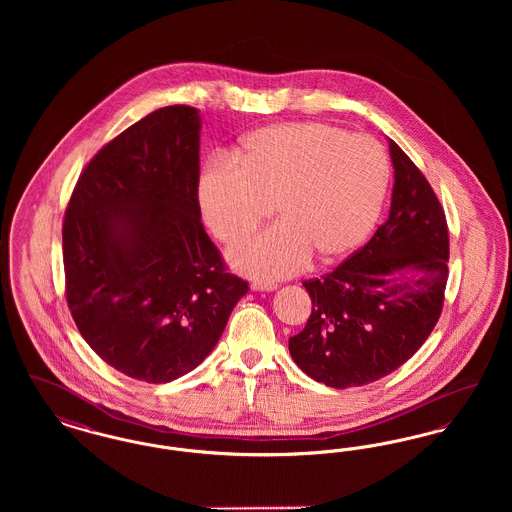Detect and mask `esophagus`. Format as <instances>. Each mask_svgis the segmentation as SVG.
<instances>
[{
    "label": "esophagus",
    "instance_id": "34e87169",
    "mask_svg": "<svg viewBox=\"0 0 512 512\" xmlns=\"http://www.w3.org/2000/svg\"><path fill=\"white\" fill-rule=\"evenodd\" d=\"M251 290L253 292H274L276 284H272V282H253Z\"/></svg>",
    "mask_w": 512,
    "mask_h": 512
}]
</instances>
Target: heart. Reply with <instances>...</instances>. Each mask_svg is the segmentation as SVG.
Segmentation results:
<instances>
[{
    "label": "heart",
    "instance_id": "1",
    "mask_svg": "<svg viewBox=\"0 0 512 512\" xmlns=\"http://www.w3.org/2000/svg\"><path fill=\"white\" fill-rule=\"evenodd\" d=\"M390 184L382 146L324 122H282L253 130L236 155L209 161L197 201L224 244L249 238L274 203L270 230L230 251L232 267L261 280L288 278L309 265H332L374 230Z\"/></svg>",
    "mask_w": 512,
    "mask_h": 512
}]
</instances>
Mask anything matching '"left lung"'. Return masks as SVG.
<instances>
[{
	"mask_svg": "<svg viewBox=\"0 0 512 512\" xmlns=\"http://www.w3.org/2000/svg\"><path fill=\"white\" fill-rule=\"evenodd\" d=\"M390 215L372 240L334 272L305 282L313 313L290 338V355L330 388L376 382L407 363L438 322L447 284L449 234L424 174L388 140Z\"/></svg>",
	"mask_w": 512,
	"mask_h": 512,
	"instance_id": "left-lung-1",
	"label": "left lung"
}]
</instances>
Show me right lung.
<instances>
[{
	"label": "right lung",
	"instance_id": "obj_1",
	"mask_svg": "<svg viewBox=\"0 0 512 512\" xmlns=\"http://www.w3.org/2000/svg\"><path fill=\"white\" fill-rule=\"evenodd\" d=\"M199 136L194 107L149 113L90 161L63 222L67 303L82 338L149 384L203 363L249 290L201 224Z\"/></svg>",
	"mask_w": 512,
	"mask_h": 512
}]
</instances>
